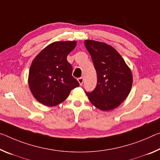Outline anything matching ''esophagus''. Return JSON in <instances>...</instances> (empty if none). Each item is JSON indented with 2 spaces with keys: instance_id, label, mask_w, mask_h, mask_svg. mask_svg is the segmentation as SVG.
<instances>
[{
  "instance_id": "esophagus-1",
  "label": "esophagus",
  "mask_w": 160,
  "mask_h": 160,
  "mask_svg": "<svg viewBox=\"0 0 160 160\" xmlns=\"http://www.w3.org/2000/svg\"><path fill=\"white\" fill-rule=\"evenodd\" d=\"M78 81L79 82L80 85H82V83H83V81H84V78H83V77H80L79 78H78Z\"/></svg>"
}]
</instances>
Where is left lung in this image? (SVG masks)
I'll return each instance as SVG.
<instances>
[{"label":"left lung","mask_w":160,"mask_h":160,"mask_svg":"<svg viewBox=\"0 0 160 160\" xmlns=\"http://www.w3.org/2000/svg\"><path fill=\"white\" fill-rule=\"evenodd\" d=\"M97 72L98 82L91 92H85L90 102L101 110L115 109L128 97L132 85L130 68L119 52L104 42H84Z\"/></svg>","instance_id":"1"}]
</instances>
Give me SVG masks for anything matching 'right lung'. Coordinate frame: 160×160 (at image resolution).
I'll return each mask as SVG.
<instances>
[{"label":"right lung","instance_id":"obj_1","mask_svg":"<svg viewBox=\"0 0 160 160\" xmlns=\"http://www.w3.org/2000/svg\"><path fill=\"white\" fill-rule=\"evenodd\" d=\"M76 45L75 41L52 42L35 58L30 65V90L44 105L52 107L61 103L71 90L80 85L72 76V67L67 60Z\"/></svg>","mask_w":160,"mask_h":160}]
</instances>
